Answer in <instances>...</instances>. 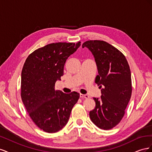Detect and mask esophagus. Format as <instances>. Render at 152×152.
<instances>
[{"instance_id":"esophagus-1","label":"esophagus","mask_w":152,"mask_h":152,"mask_svg":"<svg viewBox=\"0 0 152 152\" xmlns=\"http://www.w3.org/2000/svg\"><path fill=\"white\" fill-rule=\"evenodd\" d=\"M80 97L82 98H86V99H87L89 98V96L87 95V94H80Z\"/></svg>"}]
</instances>
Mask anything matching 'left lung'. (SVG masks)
Returning a JSON list of instances; mask_svg holds the SVG:
<instances>
[{
  "label": "left lung",
  "instance_id": "1",
  "mask_svg": "<svg viewBox=\"0 0 152 152\" xmlns=\"http://www.w3.org/2000/svg\"><path fill=\"white\" fill-rule=\"evenodd\" d=\"M93 54L98 75L95 82L101 98H93L96 107L89 112L91 121L100 129L109 130L121 122L131 99V74L124 55L103 40H88L82 44Z\"/></svg>",
  "mask_w": 152,
  "mask_h": 152
}]
</instances>
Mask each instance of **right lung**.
Wrapping results in <instances>:
<instances>
[{
	"instance_id": "obj_1",
	"label": "right lung",
	"mask_w": 152,
	"mask_h": 152,
	"mask_svg": "<svg viewBox=\"0 0 152 152\" xmlns=\"http://www.w3.org/2000/svg\"><path fill=\"white\" fill-rule=\"evenodd\" d=\"M80 42L53 43L35 50L26 58L21 72V99L32 121L49 133L60 131L67 124L73 106L80 97L75 91H55L63 75L68 58Z\"/></svg>"
}]
</instances>
